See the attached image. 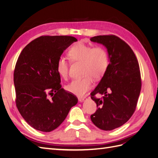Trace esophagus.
Returning a JSON list of instances; mask_svg holds the SVG:
<instances>
[{
	"mask_svg": "<svg viewBox=\"0 0 158 158\" xmlns=\"http://www.w3.org/2000/svg\"><path fill=\"white\" fill-rule=\"evenodd\" d=\"M85 99H86V98H78V101H79V102L82 103V102H84V101H85Z\"/></svg>",
	"mask_w": 158,
	"mask_h": 158,
	"instance_id": "esophagus-1",
	"label": "esophagus"
}]
</instances>
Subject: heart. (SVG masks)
Masks as SVG:
<instances>
[{
    "label": "heart",
    "instance_id": "b5f03b06",
    "mask_svg": "<svg viewBox=\"0 0 158 158\" xmlns=\"http://www.w3.org/2000/svg\"><path fill=\"white\" fill-rule=\"evenodd\" d=\"M68 56L73 63H82V74L84 76L72 80L66 89L71 94L82 97L92 87L93 78L98 80L106 74L109 64V54L102 47H94L84 43H78L70 49ZM69 68L67 60L60 57L56 63V70L62 78L67 77Z\"/></svg>",
    "mask_w": 158,
    "mask_h": 158
}]
</instances>
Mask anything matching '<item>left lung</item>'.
Instances as JSON below:
<instances>
[{
	"label": "left lung",
	"instance_id": "1",
	"mask_svg": "<svg viewBox=\"0 0 158 158\" xmlns=\"http://www.w3.org/2000/svg\"><path fill=\"white\" fill-rule=\"evenodd\" d=\"M90 40L102 44L109 57L106 74L91 93L98 107L91 120L102 130L112 131L127 123L135 111L141 90L139 64L131 47L115 35H98ZM97 93L103 98H95Z\"/></svg>",
	"mask_w": 158,
	"mask_h": 158
}]
</instances>
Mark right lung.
<instances>
[{"instance_id":"1","label":"right lung","mask_w":158,"mask_h":158,"mask_svg":"<svg viewBox=\"0 0 158 158\" xmlns=\"http://www.w3.org/2000/svg\"><path fill=\"white\" fill-rule=\"evenodd\" d=\"M77 41L72 36H41L27 45L18 57L14 73L16 107L37 131L55 130L78 103L75 95L61 88L56 70L61 55Z\"/></svg>"}]
</instances>
